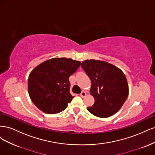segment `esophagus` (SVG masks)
<instances>
[{
  "mask_svg": "<svg viewBox=\"0 0 155 155\" xmlns=\"http://www.w3.org/2000/svg\"><path fill=\"white\" fill-rule=\"evenodd\" d=\"M87 95V93L85 92V91H82L80 94V96L82 97H85V96Z\"/></svg>",
  "mask_w": 155,
  "mask_h": 155,
  "instance_id": "1",
  "label": "esophagus"
}]
</instances>
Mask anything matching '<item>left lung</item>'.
I'll return each mask as SVG.
<instances>
[{
  "label": "left lung",
  "mask_w": 155,
  "mask_h": 155,
  "mask_svg": "<svg viewBox=\"0 0 155 155\" xmlns=\"http://www.w3.org/2000/svg\"><path fill=\"white\" fill-rule=\"evenodd\" d=\"M81 67L91 79L90 92L94 97V104L87 110L103 118L114 115L129 95V86L124 73L114 65L100 60L83 61Z\"/></svg>",
  "instance_id": "left-lung-1"
}]
</instances>
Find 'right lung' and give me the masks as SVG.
I'll use <instances>...</instances> for the list:
<instances>
[{
	"mask_svg": "<svg viewBox=\"0 0 155 155\" xmlns=\"http://www.w3.org/2000/svg\"><path fill=\"white\" fill-rule=\"evenodd\" d=\"M81 64L70 58H52L32 70L28 80L29 96L34 105L46 114L64 110L74 97L68 78Z\"/></svg>",
	"mask_w": 155,
	"mask_h": 155,
	"instance_id": "1",
	"label": "right lung"
}]
</instances>
